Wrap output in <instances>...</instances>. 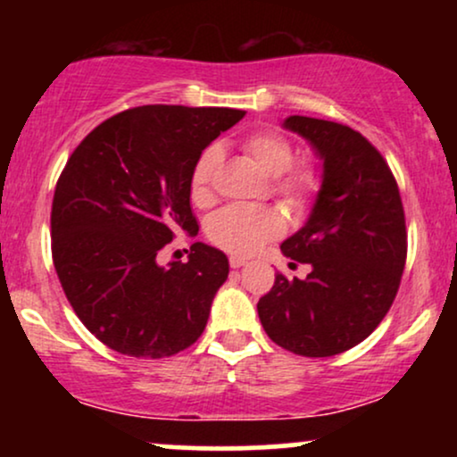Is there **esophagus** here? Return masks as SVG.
I'll use <instances>...</instances> for the list:
<instances>
[{
  "instance_id": "34e87169",
  "label": "esophagus",
  "mask_w": 457,
  "mask_h": 457,
  "mask_svg": "<svg viewBox=\"0 0 457 457\" xmlns=\"http://www.w3.org/2000/svg\"><path fill=\"white\" fill-rule=\"evenodd\" d=\"M245 264H246L245 258H238V255H232V258H229V266H232V269H240V266Z\"/></svg>"
}]
</instances>
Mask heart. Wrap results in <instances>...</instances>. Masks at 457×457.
I'll use <instances>...</instances> for the list:
<instances>
[{
  "mask_svg": "<svg viewBox=\"0 0 457 457\" xmlns=\"http://www.w3.org/2000/svg\"><path fill=\"white\" fill-rule=\"evenodd\" d=\"M243 148L266 174L275 176L272 187L279 195L292 202L305 204L318 193L320 171L312 165H292L295 162V148L283 135L272 130H258L245 137ZM221 162V148L208 145L202 150L193 162L188 188L195 204H208L212 199L214 174ZM286 228V221L275 208L264 206H243L232 204L217 211L208 219L206 234L214 245L232 255H249L258 251L262 245L277 238Z\"/></svg>",
  "mask_w": 457,
  "mask_h": 457,
  "instance_id": "heart-1",
  "label": "heart"
}]
</instances>
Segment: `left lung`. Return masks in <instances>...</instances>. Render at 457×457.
I'll list each match as a JSON object with an SVG mask.
<instances>
[{
    "mask_svg": "<svg viewBox=\"0 0 457 457\" xmlns=\"http://www.w3.org/2000/svg\"><path fill=\"white\" fill-rule=\"evenodd\" d=\"M283 127L322 159V187L307 223L281 245L312 272H279L258 303L260 322L290 353L333 356L370 337L395 301L408 249L400 188L359 130L307 115Z\"/></svg>",
    "mask_w": 457,
    "mask_h": 457,
    "instance_id": "1",
    "label": "left lung"
}]
</instances>
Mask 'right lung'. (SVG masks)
I'll use <instances>...</instances> for the list:
<instances>
[{
    "label": "right lung",
    "instance_id": "add662e5",
    "mask_svg": "<svg viewBox=\"0 0 457 457\" xmlns=\"http://www.w3.org/2000/svg\"><path fill=\"white\" fill-rule=\"evenodd\" d=\"M245 112L144 104L104 120L68 159L51 208V253L64 295L96 339L162 359L199 339L228 279L223 251L191 246L161 266L176 234L195 236L193 162Z\"/></svg>",
    "mask_w": 457,
    "mask_h": 457
}]
</instances>
